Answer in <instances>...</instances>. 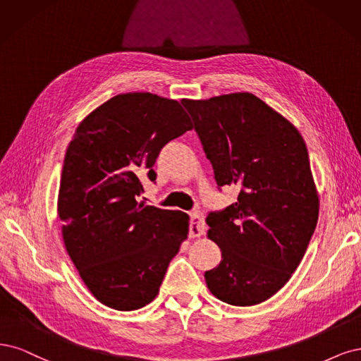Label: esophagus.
I'll return each mask as SVG.
<instances>
[{
	"label": "esophagus",
	"instance_id": "34e87169",
	"mask_svg": "<svg viewBox=\"0 0 361 361\" xmlns=\"http://www.w3.org/2000/svg\"><path fill=\"white\" fill-rule=\"evenodd\" d=\"M205 232V222L204 216L201 213H193L190 216V225H189V237H201Z\"/></svg>",
	"mask_w": 361,
	"mask_h": 361
}]
</instances>
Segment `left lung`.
I'll list each match as a JSON object with an SVG mask.
<instances>
[{
    "mask_svg": "<svg viewBox=\"0 0 361 361\" xmlns=\"http://www.w3.org/2000/svg\"><path fill=\"white\" fill-rule=\"evenodd\" d=\"M219 188L237 202L207 216L222 261L205 271L210 293L232 306L273 297L303 259L317 228L319 197L305 139L250 92L183 99Z\"/></svg>",
    "mask_w": 361,
    "mask_h": 361,
    "instance_id": "8db88e82",
    "label": "left lung"
}]
</instances>
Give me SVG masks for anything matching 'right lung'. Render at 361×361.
Instances as JSON below:
<instances>
[{"label": "right lung", "mask_w": 361, "mask_h": 361, "mask_svg": "<svg viewBox=\"0 0 361 361\" xmlns=\"http://www.w3.org/2000/svg\"><path fill=\"white\" fill-rule=\"evenodd\" d=\"M192 127L177 100L127 92L87 115L67 147L56 204L64 246L104 306L151 303L188 238V214L136 197L142 177L156 180L160 149Z\"/></svg>", "instance_id": "add662e5"}]
</instances>
